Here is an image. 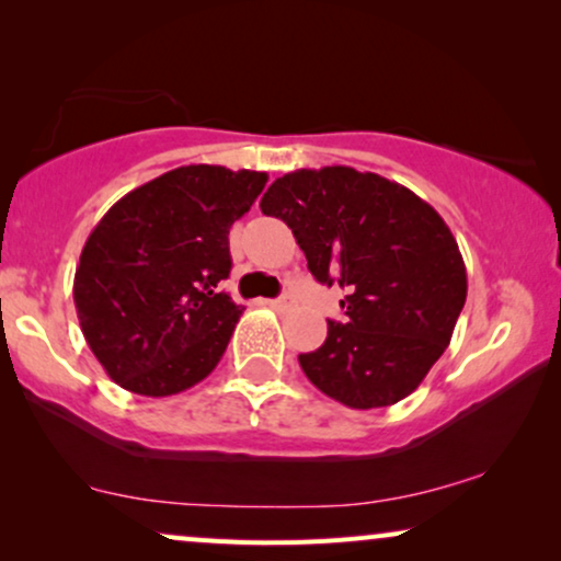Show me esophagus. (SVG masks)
Here are the masks:
<instances>
[{"instance_id": "esophagus-1", "label": "esophagus", "mask_w": 561, "mask_h": 561, "mask_svg": "<svg viewBox=\"0 0 561 561\" xmlns=\"http://www.w3.org/2000/svg\"><path fill=\"white\" fill-rule=\"evenodd\" d=\"M267 306H271V309H275V311H288V309H294V306H296V298L286 294L280 298H273V301H267Z\"/></svg>"}]
</instances>
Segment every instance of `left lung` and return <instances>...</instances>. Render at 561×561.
<instances>
[{"instance_id":"8db88e82","label":"left lung","mask_w":561,"mask_h":561,"mask_svg":"<svg viewBox=\"0 0 561 561\" xmlns=\"http://www.w3.org/2000/svg\"><path fill=\"white\" fill-rule=\"evenodd\" d=\"M260 209L294 229L313 278L344 290V319L298 355L306 378L359 411L411 396L467 298L465 260L434 206L378 173L327 165L275 179Z\"/></svg>"}]
</instances>
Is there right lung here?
Wrapping results in <instances>:
<instances>
[{
    "instance_id": "add662e5",
    "label": "right lung",
    "mask_w": 561,
    "mask_h": 561,
    "mask_svg": "<svg viewBox=\"0 0 561 561\" xmlns=\"http://www.w3.org/2000/svg\"><path fill=\"white\" fill-rule=\"evenodd\" d=\"M267 173L181 165L122 196L89 234L73 278L81 332L106 375L137 396H175L225 355L242 306L229 229Z\"/></svg>"
}]
</instances>
